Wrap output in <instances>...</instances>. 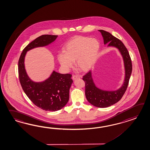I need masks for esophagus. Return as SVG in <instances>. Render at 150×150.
<instances>
[{
	"label": "esophagus",
	"mask_w": 150,
	"mask_h": 150,
	"mask_svg": "<svg viewBox=\"0 0 150 150\" xmlns=\"http://www.w3.org/2000/svg\"><path fill=\"white\" fill-rule=\"evenodd\" d=\"M78 78H79V77H78V76H72V79L73 80H76L77 79H78Z\"/></svg>",
	"instance_id": "1"
}]
</instances>
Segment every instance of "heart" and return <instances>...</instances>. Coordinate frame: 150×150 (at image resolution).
<instances>
[{
	"label": "heart",
	"mask_w": 150,
	"mask_h": 150,
	"mask_svg": "<svg viewBox=\"0 0 150 150\" xmlns=\"http://www.w3.org/2000/svg\"><path fill=\"white\" fill-rule=\"evenodd\" d=\"M100 49L99 41L96 38L76 36L71 39L64 46V52L59 53L57 60L65 72L76 65L80 71L86 72L92 68Z\"/></svg>",
	"instance_id": "heart-1"
}]
</instances>
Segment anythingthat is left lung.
Wrapping results in <instances>:
<instances>
[{
  "instance_id": "8db88e82",
  "label": "left lung",
  "mask_w": 150,
  "mask_h": 150,
  "mask_svg": "<svg viewBox=\"0 0 150 150\" xmlns=\"http://www.w3.org/2000/svg\"><path fill=\"white\" fill-rule=\"evenodd\" d=\"M101 33L104 45L118 49L120 53L124 67V79L123 84L115 90H106L100 88L94 83L92 71L86 73L83 79L85 83V96L91 104L99 108H108L119 101L125 93L131 75L132 67L129 52L124 44L108 32L98 30Z\"/></svg>"
}]
</instances>
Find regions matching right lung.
<instances>
[{
  "label": "right lung",
  "mask_w": 150,
  "mask_h": 150,
  "mask_svg": "<svg viewBox=\"0 0 150 150\" xmlns=\"http://www.w3.org/2000/svg\"><path fill=\"white\" fill-rule=\"evenodd\" d=\"M57 37L56 35H45L37 38L23 50L18 62L19 78L23 90L35 105L48 111H58L69 101L70 88L73 83L72 75L61 74L53 70L45 80L36 82L27 73L25 59L28 51L49 45Z\"/></svg>",
  "instance_id": "obj_1"
}]
</instances>
